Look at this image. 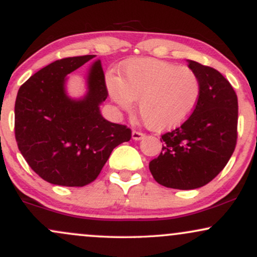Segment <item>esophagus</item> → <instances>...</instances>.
Masks as SVG:
<instances>
[{"mask_svg": "<svg viewBox=\"0 0 257 257\" xmlns=\"http://www.w3.org/2000/svg\"><path fill=\"white\" fill-rule=\"evenodd\" d=\"M144 137H145V134H143V133H140V132L134 131L132 133V139H133V140H135V141L141 140V139H143Z\"/></svg>", "mask_w": 257, "mask_h": 257, "instance_id": "esophagus-1", "label": "esophagus"}]
</instances>
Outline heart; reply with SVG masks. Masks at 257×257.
Listing matches in <instances>:
<instances>
[{"mask_svg": "<svg viewBox=\"0 0 257 257\" xmlns=\"http://www.w3.org/2000/svg\"><path fill=\"white\" fill-rule=\"evenodd\" d=\"M105 82L111 99L122 110H132L138 100L141 118L156 132L184 123L200 96V81L192 69L159 59L126 60L118 76L108 73Z\"/></svg>", "mask_w": 257, "mask_h": 257, "instance_id": "heart-1", "label": "heart"}]
</instances>
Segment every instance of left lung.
I'll return each instance as SVG.
<instances>
[{
  "mask_svg": "<svg viewBox=\"0 0 257 257\" xmlns=\"http://www.w3.org/2000/svg\"><path fill=\"white\" fill-rule=\"evenodd\" d=\"M200 81L196 108L181 126L162 135L161 155L150 162L158 184L194 190L210 182L225 168L237 143L238 99L217 70L187 60Z\"/></svg>",
  "mask_w": 257,
  "mask_h": 257,
  "instance_id": "left-lung-1",
  "label": "left lung"
}]
</instances>
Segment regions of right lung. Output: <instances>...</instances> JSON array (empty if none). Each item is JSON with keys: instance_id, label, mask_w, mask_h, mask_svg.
I'll return each mask as SVG.
<instances>
[{"instance_id": "obj_1", "label": "right lung", "mask_w": 257, "mask_h": 257, "mask_svg": "<svg viewBox=\"0 0 257 257\" xmlns=\"http://www.w3.org/2000/svg\"><path fill=\"white\" fill-rule=\"evenodd\" d=\"M96 55L57 60L32 75L18 90L16 139L31 169L47 182L85 186L94 181L112 150L129 141L131 129L108 122L100 112L107 98L100 60L86 74V93H67L68 75Z\"/></svg>"}]
</instances>
